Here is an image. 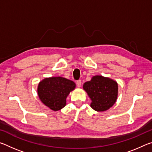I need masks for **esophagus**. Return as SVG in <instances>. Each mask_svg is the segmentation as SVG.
Segmentation results:
<instances>
[{
	"instance_id": "obj_1",
	"label": "esophagus",
	"mask_w": 152,
	"mask_h": 152,
	"mask_svg": "<svg viewBox=\"0 0 152 152\" xmlns=\"http://www.w3.org/2000/svg\"><path fill=\"white\" fill-rule=\"evenodd\" d=\"M76 84H77V86H78V87H80L81 86V84H82V82H81V80H78L76 82Z\"/></svg>"
}]
</instances>
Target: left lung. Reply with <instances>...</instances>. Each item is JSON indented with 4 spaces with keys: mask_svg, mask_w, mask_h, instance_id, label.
Masks as SVG:
<instances>
[{
    "mask_svg": "<svg viewBox=\"0 0 152 152\" xmlns=\"http://www.w3.org/2000/svg\"><path fill=\"white\" fill-rule=\"evenodd\" d=\"M83 88L91 98V107L96 111L108 110L117 101L118 84L109 78L94 76L84 84Z\"/></svg>",
    "mask_w": 152,
    "mask_h": 152,
    "instance_id": "left-lung-1",
    "label": "left lung"
}]
</instances>
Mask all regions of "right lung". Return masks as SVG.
<instances>
[{
  "label": "right lung",
  "mask_w": 152,
  "mask_h": 152,
  "mask_svg": "<svg viewBox=\"0 0 152 152\" xmlns=\"http://www.w3.org/2000/svg\"><path fill=\"white\" fill-rule=\"evenodd\" d=\"M73 81L63 77H50L39 83L37 93L39 99L45 106L57 111L66 106V98L75 88Z\"/></svg>",
  "instance_id": "obj_1"
}]
</instances>
